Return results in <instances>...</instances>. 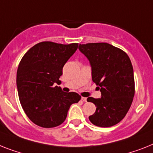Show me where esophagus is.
I'll return each instance as SVG.
<instances>
[{"instance_id": "esophagus-1", "label": "esophagus", "mask_w": 153, "mask_h": 153, "mask_svg": "<svg viewBox=\"0 0 153 153\" xmlns=\"http://www.w3.org/2000/svg\"><path fill=\"white\" fill-rule=\"evenodd\" d=\"M81 99H82V101H84V102H87V100H88V99H87V98H85V97H82Z\"/></svg>"}]
</instances>
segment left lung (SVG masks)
<instances>
[{
  "label": "left lung",
  "instance_id": "left-lung-1",
  "mask_svg": "<svg viewBox=\"0 0 153 153\" xmlns=\"http://www.w3.org/2000/svg\"><path fill=\"white\" fill-rule=\"evenodd\" d=\"M79 50L90 61L92 80L102 93L100 98H88L96 111L89 117L95 126H114L124 118L134 96L133 66L127 53L107 43L79 45Z\"/></svg>",
  "mask_w": 153,
  "mask_h": 153
}]
</instances>
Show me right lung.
Wrapping results in <instances>:
<instances>
[{"mask_svg": "<svg viewBox=\"0 0 153 153\" xmlns=\"http://www.w3.org/2000/svg\"><path fill=\"white\" fill-rule=\"evenodd\" d=\"M78 48L69 45L43 41L23 55L17 70L16 84L20 103L33 123L45 128L59 126L65 121L69 107L81 96L62 91L59 77L62 68Z\"/></svg>", "mask_w": 153, "mask_h": 153, "instance_id": "right-lung-1", "label": "right lung"}]
</instances>
